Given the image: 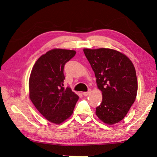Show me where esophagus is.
I'll return each instance as SVG.
<instances>
[{
    "mask_svg": "<svg viewBox=\"0 0 157 157\" xmlns=\"http://www.w3.org/2000/svg\"><path fill=\"white\" fill-rule=\"evenodd\" d=\"M90 90H89L88 92H82V94L84 95V96H87L88 95L90 94Z\"/></svg>",
    "mask_w": 157,
    "mask_h": 157,
    "instance_id": "34e87169",
    "label": "esophagus"
}]
</instances>
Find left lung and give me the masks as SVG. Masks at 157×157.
<instances>
[{
	"label": "left lung",
	"instance_id": "left-lung-1",
	"mask_svg": "<svg viewBox=\"0 0 157 157\" xmlns=\"http://www.w3.org/2000/svg\"><path fill=\"white\" fill-rule=\"evenodd\" d=\"M84 53L95 73L99 90L102 92L97 117L113 125L121 121L134 103L137 80L134 64L121 52L110 48H84Z\"/></svg>",
	"mask_w": 157,
	"mask_h": 157
}]
</instances>
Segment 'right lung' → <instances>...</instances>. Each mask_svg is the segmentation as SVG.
<instances>
[{
	"label": "right lung",
	"instance_id": "1",
	"mask_svg": "<svg viewBox=\"0 0 157 157\" xmlns=\"http://www.w3.org/2000/svg\"><path fill=\"white\" fill-rule=\"evenodd\" d=\"M75 54V50H50L36 60L31 70L29 98L41 115L56 124L71 116L79 98L70 88L63 87L64 65Z\"/></svg>",
	"mask_w": 157,
	"mask_h": 157
}]
</instances>
